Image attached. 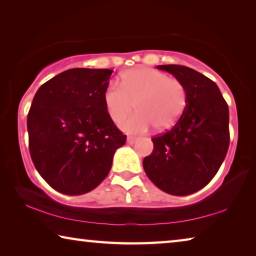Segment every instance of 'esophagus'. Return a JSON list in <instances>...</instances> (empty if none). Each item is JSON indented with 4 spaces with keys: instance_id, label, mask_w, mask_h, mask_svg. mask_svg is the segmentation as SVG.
Segmentation results:
<instances>
[{
    "instance_id": "esophagus-1",
    "label": "esophagus",
    "mask_w": 256,
    "mask_h": 256,
    "mask_svg": "<svg viewBox=\"0 0 256 256\" xmlns=\"http://www.w3.org/2000/svg\"><path fill=\"white\" fill-rule=\"evenodd\" d=\"M136 140H138V138H136V136H128V144H133Z\"/></svg>"
}]
</instances>
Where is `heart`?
I'll return each mask as SVG.
<instances>
[{
  "label": "heart",
  "instance_id": "b5f03b06",
  "mask_svg": "<svg viewBox=\"0 0 256 256\" xmlns=\"http://www.w3.org/2000/svg\"><path fill=\"white\" fill-rule=\"evenodd\" d=\"M188 102L186 88L181 80L163 72L138 67L120 75V85L110 82L104 91V104L110 118L120 123L132 112L138 114L120 125L130 133H144L155 126L171 128L180 120Z\"/></svg>",
  "mask_w": 256,
  "mask_h": 256
}]
</instances>
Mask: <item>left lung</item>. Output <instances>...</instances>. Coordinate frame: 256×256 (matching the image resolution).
Segmentation results:
<instances>
[{
    "instance_id": "obj_1",
    "label": "left lung",
    "mask_w": 256,
    "mask_h": 256,
    "mask_svg": "<svg viewBox=\"0 0 256 256\" xmlns=\"http://www.w3.org/2000/svg\"><path fill=\"white\" fill-rule=\"evenodd\" d=\"M186 88L188 102L176 124L152 138L154 150L144 158L152 184L174 196L200 190L213 179L228 152L229 108L218 85L200 72L179 64H160Z\"/></svg>"
}]
</instances>
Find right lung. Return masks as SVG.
Segmentation results:
<instances>
[{
  "mask_svg": "<svg viewBox=\"0 0 256 256\" xmlns=\"http://www.w3.org/2000/svg\"><path fill=\"white\" fill-rule=\"evenodd\" d=\"M112 72L72 68L36 92L27 116L30 152L40 176L56 192L77 196L98 186L126 141L104 104Z\"/></svg>",
  "mask_w": 256,
  "mask_h": 256,
  "instance_id": "1",
  "label": "right lung"
}]
</instances>
